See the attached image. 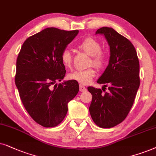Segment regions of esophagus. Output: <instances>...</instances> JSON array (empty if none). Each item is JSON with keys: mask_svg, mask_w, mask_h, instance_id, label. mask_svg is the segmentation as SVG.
<instances>
[{"mask_svg": "<svg viewBox=\"0 0 156 156\" xmlns=\"http://www.w3.org/2000/svg\"><path fill=\"white\" fill-rule=\"evenodd\" d=\"M79 90L80 92H84V91H86L87 89L86 87L84 86H82V85H80V87H79Z\"/></svg>", "mask_w": 156, "mask_h": 156, "instance_id": "34e87169", "label": "esophagus"}]
</instances>
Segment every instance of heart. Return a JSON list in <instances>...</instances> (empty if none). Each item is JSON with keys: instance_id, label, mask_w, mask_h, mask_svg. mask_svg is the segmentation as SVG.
<instances>
[{"instance_id": "heart-1", "label": "heart", "mask_w": 156, "mask_h": 156, "mask_svg": "<svg viewBox=\"0 0 156 156\" xmlns=\"http://www.w3.org/2000/svg\"><path fill=\"white\" fill-rule=\"evenodd\" d=\"M85 53L91 56L90 66H94L98 68L104 66L106 61V55L104 52L101 51V45L99 41L95 38L88 37L85 38L78 45ZM61 62L66 68H70L73 63V55L69 50L66 49L62 52L61 56ZM96 75L94 68H90L86 70H76L68 74V78L70 80L78 82L80 85H88L92 81Z\"/></svg>"}]
</instances>
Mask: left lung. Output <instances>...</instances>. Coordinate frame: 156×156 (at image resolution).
<instances>
[{"instance_id":"8db88e82","label":"left lung","mask_w":156,"mask_h":156,"mask_svg":"<svg viewBox=\"0 0 156 156\" xmlns=\"http://www.w3.org/2000/svg\"><path fill=\"white\" fill-rule=\"evenodd\" d=\"M95 34L103 35L110 46L108 66L97 80L109 91L88 87L93 95L89 111L98 126L108 128L123 121L131 109L140 86V65L132 43L113 28L103 27Z\"/></svg>"}]
</instances>
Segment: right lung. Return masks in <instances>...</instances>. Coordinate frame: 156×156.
<instances>
[{
	"mask_svg": "<svg viewBox=\"0 0 156 156\" xmlns=\"http://www.w3.org/2000/svg\"><path fill=\"white\" fill-rule=\"evenodd\" d=\"M78 33V30L45 28L27 38L18 54L16 86L27 112L43 127H55L63 121L68 102L79 90L74 80L55 84L66 72L62 52Z\"/></svg>",
	"mask_w": 156,
	"mask_h": 156,
	"instance_id": "obj_1",
	"label": "right lung"
}]
</instances>
